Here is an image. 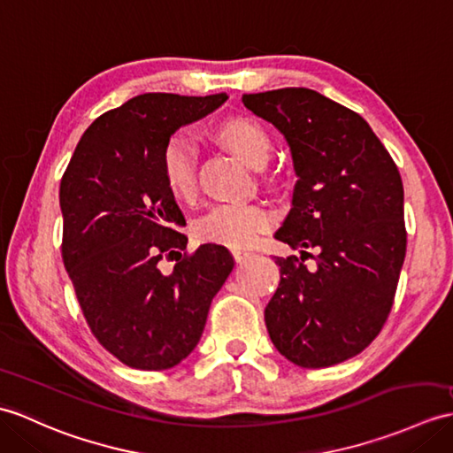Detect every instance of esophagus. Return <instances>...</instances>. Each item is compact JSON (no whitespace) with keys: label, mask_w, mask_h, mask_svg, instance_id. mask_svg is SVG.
<instances>
[{"label":"esophagus","mask_w":453,"mask_h":453,"mask_svg":"<svg viewBox=\"0 0 453 453\" xmlns=\"http://www.w3.org/2000/svg\"><path fill=\"white\" fill-rule=\"evenodd\" d=\"M231 255H234V258H235L237 262H241V260L249 258V257L252 255V252L247 250V249H231Z\"/></svg>","instance_id":"34e87169"}]
</instances>
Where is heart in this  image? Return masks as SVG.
I'll list each match as a JSON object with an SVG mask.
<instances>
[{"label": "heart", "mask_w": 453, "mask_h": 453, "mask_svg": "<svg viewBox=\"0 0 453 453\" xmlns=\"http://www.w3.org/2000/svg\"><path fill=\"white\" fill-rule=\"evenodd\" d=\"M214 136L227 150L252 167L268 162L272 136L260 121L237 115L216 125ZM164 181L177 201L191 203L196 196V152L191 141L175 136L162 154ZM274 224V212L260 203L219 204L198 219L196 235L208 243L243 249L255 243Z\"/></svg>", "instance_id": "obj_1"}]
</instances>
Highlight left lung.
Wrapping results in <instances>:
<instances>
[{"mask_svg": "<svg viewBox=\"0 0 453 453\" xmlns=\"http://www.w3.org/2000/svg\"><path fill=\"white\" fill-rule=\"evenodd\" d=\"M245 108L289 142L297 183L276 239L301 250L274 257L280 286L265 320L276 349L303 369L359 355L392 311L407 249L403 183L359 113L311 88L243 94ZM314 248L318 266L303 265Z\"/></svg>", "mask_w": 453, "mask_h": 453, "instance_id": "obj_1", "label": "left lung"}]
</instances>
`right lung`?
<instances>
[{
	"instance_id": "right-lung-1",
	"label": "right lung",
	"mask_w": 453,
	"mask_h": 453,
	"mask_svg": "<svg viewBox=\"0 0 453 453\" xmlns=\"http://www.w3.org/2000/svg\"><path fill=\"white\" fill-rule=\"evenodd\" d=\"M226 100V94L134 96L94 119L61 177L63 265L92 335L131 369L181 363L234 270L222 245L181 255L187 237L175 227L185 218L162 172L170 136ZM173 254L174 272L165 277L157 262Z\"/></svg>"
}]
</instances>
